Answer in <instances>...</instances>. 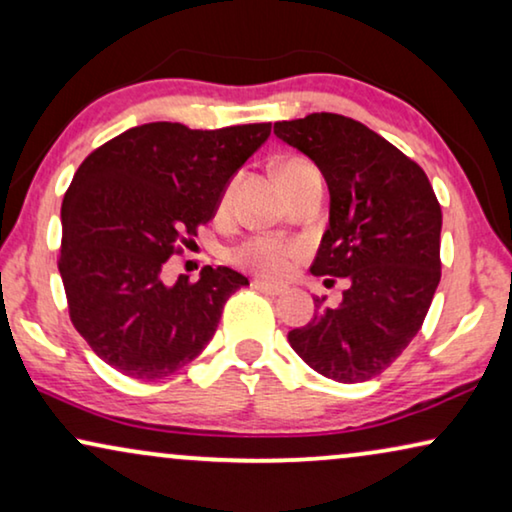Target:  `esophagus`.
Returning a JSON list of instances; mask_svg holds the SVG:
<instances>
[{"label":"esophagus","mask_w":512,"mask_h":512,"mask_svg":"<svg viewBox=\"0 0 512 512\" xmlns=\"http://www.w3.org/2000/svg\"><path fill=\"white\" fill-rule=\"evenodd\" d=\"M254 289L268 293V296H282V293H286V286L272 284L268 279H254Z\"/></svg>","instance_id":"34e87169"}]
</instances>
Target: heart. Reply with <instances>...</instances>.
Masks as SVG:
<instances>
[{
	"mask_svg": "<svg viewBox=\"0 0 512 512\" xmlns=\"http://www.w3.org/2000/svg\"><path fill=\"white\" fill-rule=\"evenodd\" d=\"M319 174L314 170L312 163H307L303 158H291L282 163L279 167V179H282L284 188L296 184V181L305 177H314ZM233 193V184H230L226 191H223L221 207H226V202ZM303 256V244L300 242H289V240H272V237H251V240L242 242L240 247L233 249V263L242 265V268H249L254 272H261V275L270 279H279L289 275L293 263Z\"/></svg>",
	"mask_w": 512,
	"mask_h": 512,
	"instance_id": "heart-1",
	"label": "heart"
}]
</instances>
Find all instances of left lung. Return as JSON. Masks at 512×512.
Wrapping results in <instances>:
<instances>
[{"mask_svg": "<svg viewBox=\"0 0 512 512\" xmlns=\"http://www.w3.org/2000/svg\"><path fill=\"white\" fill-rule=\"evenodd\" d=\"M275 135L314 160L331 193L310 272L326 286L347 277L338 307L314 298L291 347L328 380H373L410 345L438 289V198L415 160L354 118L321 111L275 123Z\"/></svg>", "mask_w": 512, "mask_h": 512, "instance_id": "left-lung-1", "label": "left lung"}]
</instances>
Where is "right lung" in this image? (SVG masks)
<instances>
[{
    "instance_id": "add662e5",
    "label": "right lung",
    "mask_w": 512,
    "mask_h": 512,
    "mask_svg": "<svg viewBox=\"0 0 512 512\" xmlns=\"http://www.w3.org/2000/svg\"><path fill=\"white\" fill-rule=\"evenodd\" d=\"M268 137L270 123H146L79 165L62 200L58 270L74 328L118 373L146 382L177 373L212 340L226 300L249 286L223 265L174 286L160 272L212 219L230 177Z\"/></svg>"
}]
</instances>
